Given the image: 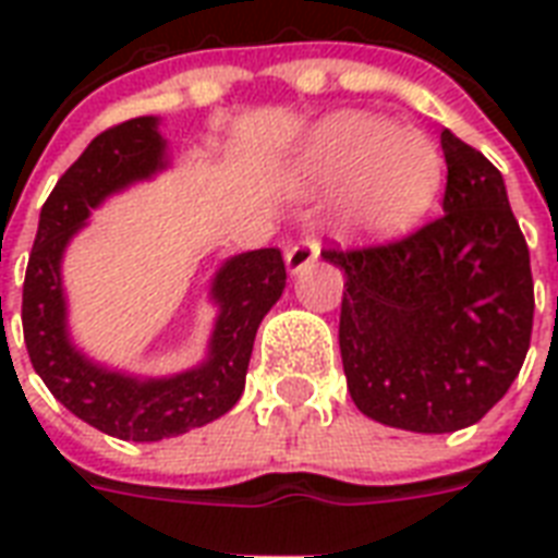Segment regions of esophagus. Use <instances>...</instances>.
I'll list each match as a JSON object with an SVG mask.
<instances>
[{
  "mask_svg": "<svg viewBox=\"0 0 558 558\" xmlns=\"http://www.w3.org/2000/svg\"><path fill=\"white\" fill-rule=\"evenodd\" d=\"M322 257V243L313 240V236H306V240H298L295 245H289L287 248V269L289 275H301L304 269H310L315 260Z\"/></svg>",
  "mask_w": 558,
  "mask_h": 558,
  "instance_id": "1",
  "label": "esophagus"
}]
</instances>
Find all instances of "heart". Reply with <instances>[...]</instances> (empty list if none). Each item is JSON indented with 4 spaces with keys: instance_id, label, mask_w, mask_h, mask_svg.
Listing matches in <instances>:
<instances>
[{
    "instance_id": "1",
    "label": "heart",
    "mask_w": 558,
    "mask_h": 558,
    "mask_svg": "<svg viewBox=\"0 0 558 558\" xmlns=\"http://www.w3.org/2000/svg\"><path fill=\"white\" fill-rule=\"evenodd\" d=\"M292 173L332 193L336 226L356 240L414 231L440 196L446 165L432 135L371 112H332L301 138Z\"/></svg>"
}]
</instances>
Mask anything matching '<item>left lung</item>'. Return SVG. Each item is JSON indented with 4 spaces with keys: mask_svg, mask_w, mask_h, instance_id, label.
<instances>
[{
    "mask_svg": "<svg viewBox=\"0 0 558 558\" xmlns=\"http://www.w3.org/2000/svg\"><path fill=\"white\" fill-rule=\"evenodd\" d=\"M442 217L399 243L322 257L344 271L339 348L365 416L416 434L475 425L530 350L533 275L507 185L442 130Z\"/></svg>",
    "mask_w": 558,
    "mask_h": 558,
    "instance_id": "left-lung-1",
    "label": "left lung"
}]
</instances>
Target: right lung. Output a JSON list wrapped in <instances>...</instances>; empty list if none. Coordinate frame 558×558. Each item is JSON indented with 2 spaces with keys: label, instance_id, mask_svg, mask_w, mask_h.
<instances>
[{
  "label": "right lung",
  "instance_id": "right-lung-1",
  "mask_svg": "<svg viewBox=\"0 0 558 558\" xmlns=\"http://www.w3.org/2000/svg\"><path fill=\"white\" fill-rule=\"evenodd\" d=\"M168 138L159 118L144 116L100 133L65 170L39 210L22 287V332L31 365L83 423L133 442H156L228 414L243 397L245 371L263 315L287 287L278 248L228 257L210 280L217 322L199 365L170 376H133L89 359L69 332L63 254L109 196L168 168Z\"/></svg>",
  "mask_w": 558,
  "mask_h": 558
}]
</instances>
